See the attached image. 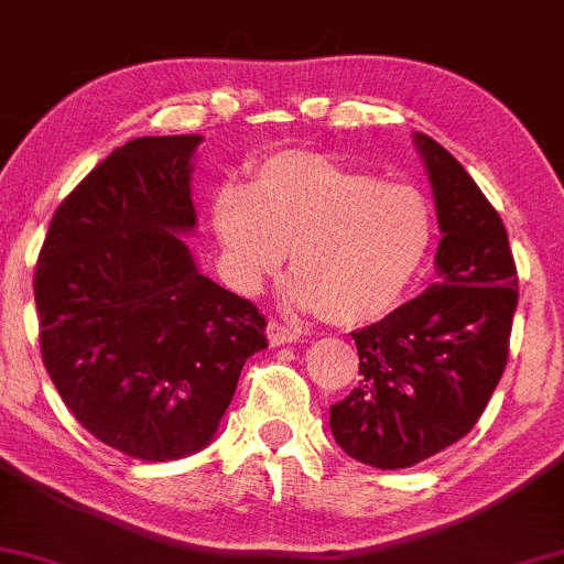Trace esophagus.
I'll use <instances>...</instances> for the list:
<instances>
[{
    "label": "esophagus",
    "instance_id": "esophagus-1",
    "mask_svg": "<svg viewBox=\"0 0 564 564\" xmlns=\"http://www.w3.org/2000/svg\"><path fill=\"white\" fill-rule=\"evenodd\" d=\"M300 336H302V332L300 328H294V326H289V323H281V321H275V318H270V323H268V339H270V345H291V341H300Z\"/></svg>",
    "mask_w": 564,
    "mask_h": 564
}]
</instances>
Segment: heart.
<instances>
[{
    "mask_svg": "<svg viewBox=\"0 0 564 564\" xmlns=\"http://www.w3.org/2000/svg\"><path fill=\"white\" fill-rule=\"evenodd\" d=\"M212 223L238 286L260 291L289 249L291 300L336 326L390 313L435 232L422 191L313 151L275 153L249 187H223Z\"/></svg>",
    "mask_w": 564,
    "mask_h": 564,
    "instance_id": "heart-1",
    "label": "heart"
}]
</instances>
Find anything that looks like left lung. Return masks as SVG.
<instances>
[{
  "mask_svg": "<svg viewBox=\"0 0 564 564\" xmlns=\"http://www.w3.org/2000/svg\"><path fill=\"white\" fill-rule=\"evenodd\" d=\"M437 223V281L387 318L352 332L358 387L332 405L347 456L405 469L458 443L482 416L509 358L517 264L501 217L469 172L416 134Z\"/></svg>",
  "mask_w": 564,
  "mask_h": 564,
  "instance_id": "1",
  "label": "left lung"
}]
</instances>
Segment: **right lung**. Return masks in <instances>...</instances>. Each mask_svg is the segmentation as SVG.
<instances>
[{
  "label": "right lung",
  "mask_w": 564,
  "mask_h": 564,
  "mask_svg": "<svg viewBox=\"0 0 564 564\" xmlns=\"http://www.w3.org/2000/svg\"><path fill=\"white\" fill-rule=\"evenodd\" d=\"M198 134L116 148L50 219L34 300L42 360L63 403L100 443L172 462L212 443L246 360L268 347L254 302L198 273Z\"/></svg>",
  "instance_id": "obj_1"
}]
</instances>
